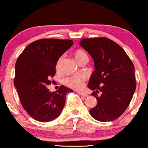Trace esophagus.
Instances as JSON below:
<instances>
[{
    "label": "esophagus",
    "instance_id": "34e87169",
    "mask_svg": "<svg viewBox=\"0 0 148 148\" xmlns=\"http://www.w3.org/2000/svg\"><path fill=\"white\" fill-rule=\"evenodd\" d=\"M77 93L79 94L80 95H82V96H84V97H87L88 96V94L86 93V92H84L77 91Z\"/></svg>",
    "mask_w": 148,
    "mask_h": 148
}]
</instances>
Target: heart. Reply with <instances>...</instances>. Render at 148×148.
Returning a JSON list of instances; mask_svg holds the SVG:
<instances>
[{"mask_svg": "<svg viewBox=\"0 0 148 148\" xmlns=\"http://www.w3.org/2000/svg\"><path fill=\"white\" fill-rule=\"evenodd\" d=\"M73 56H74L75 60L78 63L80 62L81 61L84 59L88 60V56L85 51L83 50L77 49L73 52ZM64 58L61 56L59 59L58 60L56 63V69L60 70L61 68L62 63ZM86 79L83 75H76L72 76V77H66L63 80V84L66 86L71 88L75 89V90H81L84 86L85 84Z\"/></svg>", "mask_w": 148, "mask_h": 148, "instance_id": "1", "label": "heart"}]
</instances>
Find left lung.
Listing matches in <instances>:
<instances>
[{
    "label": "left lung",
    "instance_id": "left-lung-1",
    "mask_svg": "<svg viewBox=\"0 0 148 148\" xmlns=\"http://www.w3.org/2000/svg\"><path fill=\"white\" fill-rule=\"evenodd\" d=\"M92 56L95 70L88 87L98 100L92 118L110 121L126 111L136 88L134 64L124 50L106 37L83 38L79 43ZM100 92V95H98Z\"/></svg>",
    "mask_w": 148,
    "mask_h": 148
}]
</instances>
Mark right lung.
I'll return each instance as SVG.
<instances>
[{"label": "right lung", "instance_id": "1", "mask_svg": "<svg viewBox=\"0 0 148 148\" xmlns=\"http://www.w3.org/2000/svg\"><path fill=\"white\" fill-rule=\"evenodd\" d=\"M73 44L69 39L42 38L25 48L15 63L14 84L21 104L33 119L53 121L60 114L71 89L61 86L56 91L47 88L56 74L58 60Z\"/></svg>", "mask_w": 148, "mask_h": 148}]
</instances>
